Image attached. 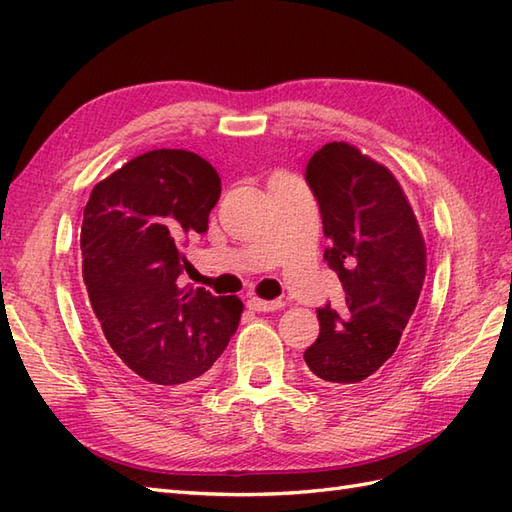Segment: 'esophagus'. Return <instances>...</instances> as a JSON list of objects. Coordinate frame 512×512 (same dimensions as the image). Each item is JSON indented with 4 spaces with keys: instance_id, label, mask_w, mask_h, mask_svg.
I'll list each match as a JSON object with an SVG mask.
<instances>
[{
    "instance_id": "34e87169",
    "label": "esophagus",
    "mask_w": 512,
    "mask_h": 512,
    "mask_svg": "<svg viewBox=\"0 0 512 512\" xmlns=\"http://www.w3.org/2000/svg\"><path fill=\"white\" fill-rule=\"evenodd\" d=\"M281 305H283L281 301H264V299H257V296H251V299H248V307H251L253 312H275Z\"/></svg>"
}]
</instances>
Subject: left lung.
<instances>
[{
  "mask_svg": "<svg viewBox=\"0 0 512 512\" xmlns=\"http://www.w3.org/2000/svg\"><path fill=\"white\" fill-rule=\"evenodd\" d=\"M305 181L318 202L327 266L344 301L318 307L310 371L336 386L373 375L401 340L425 279V242L397 178L344 141L314 152Z\"/></svg>",
  "mask_w": 512,
  "mask_h": 512,
  "instance_id": "1",
  "label": "left lung"
}]
</instances>
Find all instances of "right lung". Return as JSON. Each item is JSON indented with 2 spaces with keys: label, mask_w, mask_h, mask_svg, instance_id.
Segmentation results:
<instances>
[{
  "label": "right lung",
  "mask_w": 512,
  "mask_h": 512,
  "mask_svg": "<svg viewBox=\"0 0 512 512\" xmlns=\"http://www.w3.org/2000/svg\"><path fill=\"white\" fill-rule=\"evenodd\" d=\"M213 165L187 150H152L93 187L80 229L93 314L128 375L178 390L205 375L240 323L237 296L181 288L189 235L205 233L220 198Z\"/></svg>",
  "instance_id": "add662e5"
}]
</instances>
